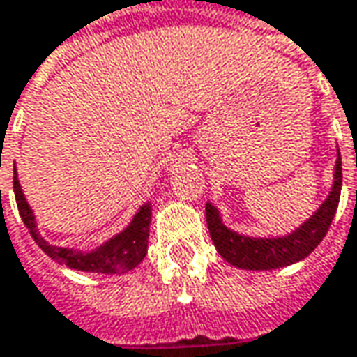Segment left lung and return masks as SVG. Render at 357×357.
Returning <instances> with one entry per match:
<instances>
[{"label":"left lung","mask_w":357,"mask_h":357,"mask_svg":"<svg viewBox=\"0 0 357 357\" xmlns=\"http://www.w3.org/2000/svg\"><path fill=\"white\" fill-rule=\"evenodd\" d=\"M342 191V158H336L334 181L324 203L302 225L280 237H249L229 229L221 213L211 202L205 203V217L209 235L219 255L229 264L245 271H273L306 259L324 239L332 219L336 215Z\"/></svg>","instance_id":"8db88e82"}]
</instances>
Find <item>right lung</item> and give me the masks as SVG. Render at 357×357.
<instances>
[{
	"mask_svg": "<svg viewBox=\"0 0 357 357\" xmlns=\"http://www.w3.org/2000/svg\"><path fill=\"white\" fill-rule=\"evenodd\" d=\"M13 191H15V202H17L19 215L23 219L25 227L29 229L35 243L41 247L53 261L59 264H65L68 268L82 271V273H100V275H122L128 273L134 266L144 261L148 252V235H150V219H152V203H144L130 225L124 231H120L112 239L102 243L93 251H79L70 247H56L49 245L41 237L37 221L33 215V209L23 195V190L19 185L17 172L13 176Z\"/></svg>",
	"mask_w": 357,
	"mask_h": 357,
	"instance_id": "obj_1",
	"label": "right lung"
}]
</instances>
